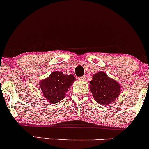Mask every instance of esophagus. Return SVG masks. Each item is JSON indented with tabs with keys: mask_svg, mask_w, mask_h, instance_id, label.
<instances>
[{
	"mask_svg": "<svg viewBox=\"0 0 149 149\" xmlns=\"http://www.w3.org/2000/svg\"><path fill=\"white\" fill-rule=\"evenodd\" d=\"M78 79H79V81H84V80L86 79V76H81V77H79L78 78Z\"/></svg>",
	"mask_w": 149,
	"mask_h": 149,
	"instance_id": "obj_1",
	"label": "esophagus"
}]
</instances>
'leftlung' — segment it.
<instances>
[{"label": "left lung", "mask_w": 149, "mask_h": 149, "mask_svg": "<svg viewBox=\"0 0 149 149\" xmlns=\"http://www.w3.org/2000/svg\"><path fill=\"white\" fill-rule=\"evenodd\" d=\"M90 84V91L94 99L101 105H109L120 95L121 87L120 84L103 71L94 74Z\"/></svg>", "instance_id": "left-lung-1"}]
</instances>
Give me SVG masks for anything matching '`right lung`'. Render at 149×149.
Wrapping results in <instances>:
<instances>
[{
  "mask_svg": "<svg viewBox=\"0 0 149 149\" xmlns=\"http://www.w3.org/2000/svg\"><path fill=\"white\" fill-rule=\"evenodd\" d=\"M76 78L72 74L65 75L62 72L54 71L40 82L42 93L48 102L57 103L64 99Z\"/></svg>",
  "mask_w": 149,
  "mask_h": 149,
  "instance_id": "1",
  "label": "right lung"
}]
</instances>
